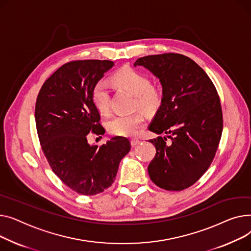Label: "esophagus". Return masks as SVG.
<instances>
[{"instance_id":"obj_1","label":"esophagus","mask_w":251,"mask_h":251,"mask_svg":"<svg viewBox=\"0 0 251 251\" xmlns=\"http://www.w3.org/2000/svg\"><path fill=\"white\" fill-rule=\"evenodd\" d=\"M140 140L139 139H137V138H134V139H131L130 140V144H131V146L132 147H135V146H137L138 144H140Z\"/></svg>"}]
</instances>
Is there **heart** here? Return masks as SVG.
<instances>
[{
  "instance_id": "heart-1",
  "label": "heart",
  "mask_w": 251,
  "mask_h": 251,
  "mask_svg": "<svg viewBox=\"0 0 251 251\" xmlns=\"http://www.w3.org/2000/svg\"><path fill=\"white\" fill-rule=\"evenodd\" d=\"M113 80L125 89L136 96L135 105L144 111H153L161 101L160 93L151 86V81L145 74L132 69L123 68L113 75ZM91 99L96 109L105 113L109 109L110 91L108 84L100 80L92 88ZM145 125V119L141 113L115 115L107 122V129L114 136L130 137L138 134Z\"/></svg>"
}]
</instances>
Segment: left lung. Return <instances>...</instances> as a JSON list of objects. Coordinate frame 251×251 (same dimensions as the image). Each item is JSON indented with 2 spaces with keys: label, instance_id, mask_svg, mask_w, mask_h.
Returning a JSON list of instances; mask_svg holds the SVG:
<instances>
[{
  "label": "left lung",
  "instance_id": "left-lung-1",
  "mask_svg": "<svg viewBox=\"0 0 251 251\" xmlns=\"http://www.w3.org/2000/svg\"><path fill=\"white\" fill-rule=\"evenodd\" d=\"M134 66L148 69L162 85L149 130L166 136L150 140L156 148L150 178L163 189L183 190L201 177L216 155L223 130L218 92L205 72L183 54L147 55Z\"/></svg>",
  "mask_w": 251,
  "mask_h": 251
}]
</instances>
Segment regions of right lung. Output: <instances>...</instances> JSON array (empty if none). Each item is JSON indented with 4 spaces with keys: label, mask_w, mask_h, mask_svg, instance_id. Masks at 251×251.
Segmentation results:
<instances>
[{
    "label": "right lung",
    "mask_w": 251,
    "mask_h": 251,
    "mask_svg": "<svg viewBox=\"0 0 251 251\" xmlns=\"http://www.w3.org/2000/svg\"><path fill=\"white\" fill-rule=\"evenodd\" d=\"M111 61H73L58 68L44 82L35 105L37 135L50 166L67 186L94 196L114 181L121 160L129 152L127 139L114 137L98 147L87 135L104 134L91 92Z\"/></svg>",
    "instance_id": "right-lung-1"
}]
</instances>
